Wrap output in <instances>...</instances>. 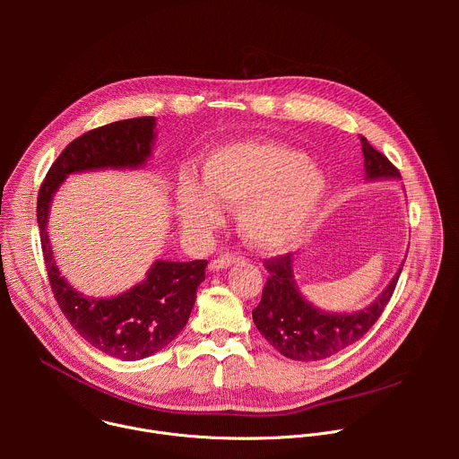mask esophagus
<instances>
[{
  "label": "esophagus",
  "instance_id": "obj_1",
  "mask_svg": "<svg viewBox=\"0 0 459 459\" xmlns=\"http://www.w3.org/2000/svg\"><path fill=\"white\" fill-rule=\"evenodd\" d=\"M239 259H241V257H239V255H236V254H221V255H218V257H214V259L211 261L209 269H211V271L227 269V267H230V265L238 264Z\"/></svg>",
  "mask_w": 459,
  "mask_h": 459
}]
</instances>
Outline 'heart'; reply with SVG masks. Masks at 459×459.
Wrapping results in <instances>:
<instances>
[{
	"instance_id": "b5f03b06",
	"label": "heart",
	"mask_w": 459,
	"mask_h": 459,
	"mask_svg": "<svg viewBox=\"0 0 459 459\" xmlns=\"http://www.w3.org/2000/svg\"><path fill=\"white\" fill-rule=\"evenodd\" d=\"M204 186L183 178L181 227L204 236L221 221L220 207H238L239 234L259 250L294 243L326 192L323 170L303 151L276 142H241L216 149L202 167Z\"/></svg>"
}]
</instances>
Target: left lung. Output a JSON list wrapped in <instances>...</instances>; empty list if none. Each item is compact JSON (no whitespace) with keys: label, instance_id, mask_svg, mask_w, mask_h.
I'll return each instance as SVG.
<instances>
[{"label":"left lung","instance_id":"obj_1","mask_svg":"<svg viewBox=\"0 0 459 459\" xmlns=\"http://www.w3.org/2000/svg\"><path fill=\"white\" fill-rule=\"evenodd\" d=\"M361 149L367 179L402 178L400 170L363 136ZM292 254L264 261L269 278L259 305L252 310V319L261 336H265L278 352L296 361L331 358L363 338L385 310L402 274L400 269L367 308L354 314H331L316 308L299 294L292 276Z\"/></svg>","mask_w":459,"mask_h":459}]
</instances>
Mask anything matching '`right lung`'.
Returning <instances> with one entry per match:
<instances>
[{
    "instance_id": "obj_1",
    "label": "right lung",
    "mask_w": 459,
    "mask_h": 459,
    "mask_svg": "<svg viewBox=\"0 0 459 459\" xmlns=\"http://www.w3.org/2000/svg\"><path fill=\"white\" fill-rule=\"evenodd\" d=\"M156 119H121L76 138L67 145L41 183L38 225L43 259L54 298L73 329L98 351L123 361L149 358L165 349L188 321L195 290L205 280V259H158L145 281L114 298H89L59 274L47 234L52 198L69 174L98 169H140L151 156Z\"/></svg>"
}]
</instances>
